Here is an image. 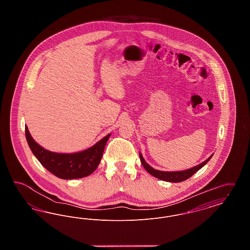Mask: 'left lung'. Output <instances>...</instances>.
Masks as SVG:
<instances>
[{
	"label": "left lung",
	"mask_w": 250,
	"mask_h": 250,
	"mask_svg": "<svg viewBox=\"0 0 250 250\" xmlns=\"http://www.w3.org/2000/svg\"><path fill=\"white\" fill-rule=\"evenodd\" d=\"M213 155L210 157H208L204 162L201 163L200 165L193 167L190 168L185 169V170H179V171H163V170H158L155 169L153 167L150 166L148 163H146V161L144 160L142 153H140V158H141V162L144 167V168L153 176H155V178L160 179L162 181H166V182H170V183H180L183 182L187 179L190 178L191 176L197 172L199 169H201L202 167L204 166L211 158Z\"/></svg>",
	"instance_id": "obj_1"
}]
</instances>
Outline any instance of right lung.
Listing matches in <instances>:
<instances>
[{
    "label": "right lung",
    "instance_id": "obj_1",
    "mask_svg": "<svg viewBox=\"0 0 250 250\" xmlns=\"http://www.w3.org/2000/svg\"><path fill=\"white\" fill-rule=\"evenodd\" d=\"M26 140L30 149L39 162L55 176L64 180L83 178L93 173L99 165L105 145L110 134L101 139L92 147L78 153L62 154L50 152L40 146L25 126Z\"/></svg>",
    "mask_w": 250,
    "mask_h": 250
}]
</instances>
